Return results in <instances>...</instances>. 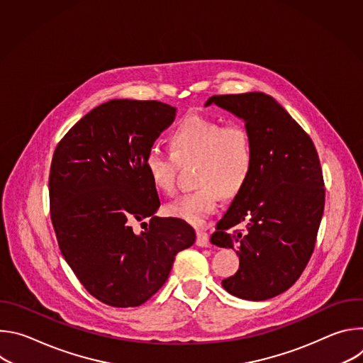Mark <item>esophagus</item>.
<instances>
[{
  "instance_id": "1",
  "label": "esophagus",
  "mask_w": 363,
  "mask_h": 363,
  "mask_svg": "<svg viewBox=\"0 0 363 363\" xmlns=\"http://www.w3.org/2000/svg\"><path fill=\"white\" fill-rule=\"evenodd\" d=\"M196 245L198 247H210L208 234L203 231H196Z\"/></svg>"
}]
</instances>
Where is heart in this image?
<instances>
[{"mask_svg":"<svg viewBox=\"0 0 363 363\" xmlns=\"http://www.w3.org/2000/svg\"><path fill=\"white\" fill-rule=\"evenodd\" d=\"M172 153L152 147L145 158V169L152 185L172 195L177 189L179 164L198 161L195 184L198 189L171 202V217L202 227L218 210L221 196H235L245 186L254 165L250 133L242 126L188 116L171 133Z\"/></svg>","mask_w":363,"mask_h":363,"instance_id":"obj_1","label":"heart"}]
</instances>
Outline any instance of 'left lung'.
<instances>
[{
	"label": "left lung",
	"instance_id": "8db88e82",
	"mask_svg": "<svg viewBox=\"0 0 363 363\" xmlns=\"http://www.w3.org/2000/svg\"><path fill=\"white\" fill-rule=\"evenodd\" d=\"M211 105L244 122L254 149L251 175L211 235L240 258L223 287L244 300H267L293 286L313 252L325 210L320 161L312 139L272 96H213L205 101ZM242 222L244 235L230 231Z\"/></svg>",
	"mask_w": 363,
	"mask_h": 363
}]
</instances>
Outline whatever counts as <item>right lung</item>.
Masks as SVG:
<instances>
[{
	"instance_id": "1",
	"label": "right lung",
	"mask_w": 363,
	"mask_h": 363,
	"mask_svg": "<svg viewBox=\"0 0 363 363\" xmlns=\"http://www.w3.org/2000/svg\"><path fill=\"white\" fill-rule=\"evenodd\" d=\"M177 108L113 99L83 116L57 145L50 168V214L59 247L84 289L113 307L145 303L167 281L194 228L157 217L161 205L145 169L155 139ZM150 218L143 232L135 220Z\"/></svg>"
}]
</instances>
